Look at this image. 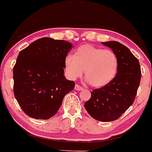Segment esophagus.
<instances>
[{
    "label": "esophagus",
    "mask_w": 152,
    "mask_h": 152,
    "mask_svg": "<svg viewBox=\"0 0 152 152\" xmlns=\"http://www.w3.org/2000/svg\"><path fill=\"white\" fill-rule=\"evenodd\" d=\"M83 89H84L83 87H81V86L79 85H77V84H76L75 86V90H77V91L83 90Z\"/></svg>",
    "instance_id": "1"
}]
</instances>
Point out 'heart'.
<instances>
[{
    "label": "heart",
    "instance_id": "1",
    "mask_svg": "<svg viewBox=\"0 0 152 152\" xmlns=\"http://www.w3.org/2000/svg\"><path fill=\"white\" fill-rule=\"evenodd\" d=\"M65 68L71 80L81 77L85 69L88 82L92 87H102L115 78L118 69V58L112 50L85 44L77 48L75 54H67Z\"/></svg>",
    "mask_w": 152,
    "mask_h": 152
}]
</instances>
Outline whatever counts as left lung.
I'll return each mask as SVG.
<instances>
[{"label":"left lung","instance_id":"obj_1","mask_svg":"<svg viewBox=\"0 0 152 152\" xmlns=\"http://www.w3.org/2000/svg\"><path fill=\"white\" fill-rule=\"evenodd\" d=\"M102 44L117 55L118 72L109 84L91 91L85 108L93 118L108 122L119 118L133 104L142 74L139 61L128 48L115 41Z\"/></svg>","mask_w":152,"mask_h":152}]
</instances>
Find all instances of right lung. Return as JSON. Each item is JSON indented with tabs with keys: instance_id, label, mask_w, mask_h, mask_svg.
Here are the masks:
<instances>
[{
	"instance_id": "1",
	"label": "right lung",
	"mask_w": 152,
	"mask_h": 152,
	"mask_svg": "<svg viewBox=\"0 0 152 152\" xmlns=\"http://www.w3.org/2000/svg\"><path fill=\"white\" fill-rule=\"evenodd\" d=\"M71 43L48 37L37 39L19 53L13 67L14 94L22 110L35 119H49L75 82L64 76Z\"/></svg>"
}]
</instances>
